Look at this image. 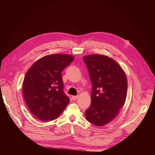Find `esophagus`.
I'll use <instances>...</instances> for the list:
<instances>
[{"instance_id": "1", "label": "esophagus", "mask_w": 155, "mask_h": 155, "mask_svg": "<svg viewBox=\"0 0 155 155\" xmlns=\"http://www.w3.org/2000/svg\"><path fill=\"white\" fill-rule=\"evenodd\" d=\"M78 96H72V99L73 100H76L78 99Z\"/></svg>"}]
</instances>
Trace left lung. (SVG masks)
Masks as SVG:
<instances>
[{
  "mask_svg": "<svg viewBox=\"0 0 155 155\" xmlns=\"http://www.w3.org/2000/svg\"><path fill=\"white\" fill-rule=\"evenodd\" d=\"M92 83L91 104L86 119L98 127L110 123L118 114L127 92L126 75L114 59L106 55L84 56Z\"/></svg>",
  "mask_w": 155,
  "mask_h": 155,
  "instance_id": "left-lung-1",
  "label": "left lung"
}]
</instances>
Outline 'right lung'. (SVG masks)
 <instances>
[{
    "instance_id": "obj_1",
    "label": "right lung",
    "mask_w": 155,
    "mask_h": 155,
    "mask_svg": "<svg viewBox=\"0 0 155 155\" xmlns=\"http://www.w3.org/2000/svg\"><path fill=\"white\" fill-rule=\"evenodd\" d=\"M74 58L67 54H51L37 60L26 73L22 92L31 113L41 121L58 118L69 104L63 91V70Z\"/></svg>"
}]
</instances>
